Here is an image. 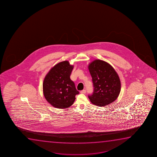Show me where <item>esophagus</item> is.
I'll list each match as a JSON object with an SVG mask.
<instances>
[{"instance_id":"1","label":"esophagus","mask_w":157,"mask_h":157,"mask_svg":"<svg viewBox=\"0 0 157 157\" xmlns=\"http://www.w3.org/2000/svg\"><path fill=\"white\" fill-rule=\"evenodd\" d=\"M86 92V90H82L80 91V93H82V94H85Z\"/></svg>"}]
</instances>
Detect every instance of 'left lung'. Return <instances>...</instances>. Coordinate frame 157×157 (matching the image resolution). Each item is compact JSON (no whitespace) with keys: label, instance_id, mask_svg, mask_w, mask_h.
<instances>
[{"label":"left lung","instance_id":"8db88e82","mask_svg":"<svg viewBox=\"0 0 157 157\" xmlns=\"http://www.w3.org/2000/svg\"><path fill=\"white\" fill-rule=\"evenodd\" d=\"M88 69L94 87L92 94L88 95L90 102L99 107L112 103L121 91L120 79L117 72L109 63L100 59L90 63Z\"/></svg>","mask_w":157,"mask_h":157}]
</instances>
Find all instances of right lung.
<instances>
[{
    "instance_id": "add662e5",
    "label": "right lung",
    "mask_w": 157,
    "mask_h": 157,
    "mask_svg": "<svg viewBox=\"0 0 157 157\" xmlns=\"http://www.w3.org/2000/svg\"><path fill=\"white\" fill-rule=\"evenodd\" d=\"M73 65L67 60L59 63L52 67L43 81V94L53 107L67 108L73 105L75 95L79 92L70 79Z\"/></svg>"
}]
</instances>
